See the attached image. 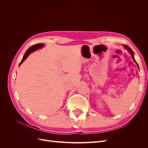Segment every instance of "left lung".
Returning <instances> with one entry per match:
<instances>
[{
    "label": "left lung",
    "instance_id": "left-lung-1",
    "mask_svg": "<svg viewBox=\"0 0 148 148\" xmlns=\"http://www.w3.org/2000/svg\"><path fill=\"white\" fill-rule=\"evenodd\" d=\"M123 46H124L125 48H126L127 49H128V51H129V52L130 53V54L132 55V58H133V60H134V61L136 63V64H137V65H138L137 63L136 62V61L135 60V59H134V52H133L132 50V49H131L130 48H129V47H128V46H127V45H123Z\"/></svg>",
    "mask_w": 148,
    "mask_h": 148
}]
</instances>
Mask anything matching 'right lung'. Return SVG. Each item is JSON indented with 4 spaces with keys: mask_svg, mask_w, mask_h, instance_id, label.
Masks as SVG:
<instances>
[{
    "mask_svg": "<svg viewBox=\"0 0 148 148\" xmlns=\"http://www.w3.org/2000/svg\"><path fill=\"white\" fill-rule=\"evenodd\" d=\"M42 46H44V45H43V44H42V43L36 44V45H34L32 46H31L30 48H29V49L27 50V51L25 52V55L23 56V59H22V60L20 63V65H20L22 64V63L24 62L25 60L28 57V56H29L31 53L34 52V51H36V50H37V49H40V48H42Z\"/></svg>",
    "mask_w": 148,
    "mask_h": 148,
    "instance_id": "right-lung-1",
    "label": "right lung"
}]
</instances>
